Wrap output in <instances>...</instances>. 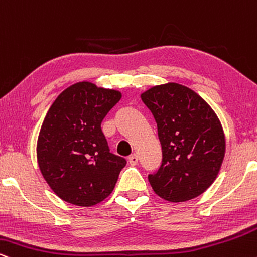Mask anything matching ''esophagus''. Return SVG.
Instances as JSON below:
<instances>
[{
    "mask_svg": "<svg viewBox=\"0 0 257 257\" xmlns=\"http://www.w3.org/2000/svg\"><path fill=\"white\" fill-rule=\"evenodd\" d=\"M128 164L131 166H136L138 164V155L137 154H132L128 158Z\"/></svg>",
    "mask_w": 257,
    "mask_h": 257,
    "instance_id": "34e87169",
    "label": "esophagus"
}]
</instances>
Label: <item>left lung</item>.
<instances>
[{"mask_svg":"<svg viewBox=\"0 0 257 257\" xmlns=\"http://www.w3.org/2000/svg\"><path fill=\"white\" fill-rule=\"evenodd\" d=\"M158 125L162 164L150 185L166 201L185 202L203 194L218 177L226 141L218 115L194 90L178 83L141 93Z\"/></svg>","mask_w":257,"mask_h":257,"instance_id":"left-lung-1","label":"left lung"}]
</instances>
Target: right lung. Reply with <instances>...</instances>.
<instances>
[{"label": "right lung", "mask_w": 257, "mask_h": 257, "mask_svg": "<svg viewBox=\"0 0 257 257\" xmlns=\"http://www.w3.org/2000/svg\"><path fill=\"white\" fill-rule=\"evenodd\" d=\"M122 97L91 81L72 84L50 105L37 140V162L62 201L92 207L113 192L126 160L109 153L101 122Z\"/></svg>", "instance_id": "right-lung-1"}]
</instances>
